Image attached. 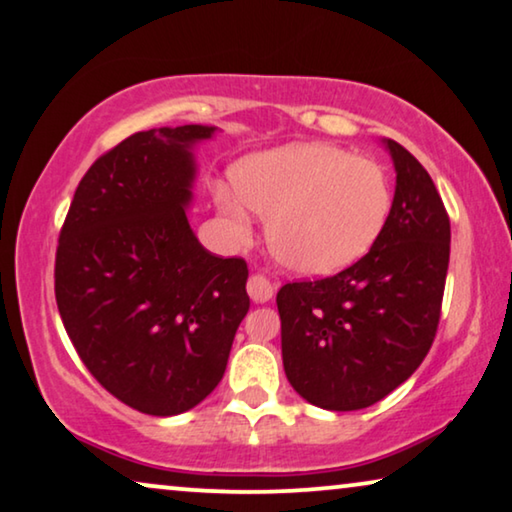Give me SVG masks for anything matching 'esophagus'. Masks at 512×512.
<instances>
[{"instance_id": "esophagus-1", "label": "esophagus", "mask_w": 512, "mask_h": 512, "mask_svg": "<svg viewBox=\"0 0 512 512\" xmlns=\"http://www.w3.org/2000/svg\"><path fill=\"white\" fill-rule=\"evenodd\" d=\"M247 293L254 302H268L274 295V286L270 284V279L263 277V274H251L247 281Z\"/></svg>"}]
</instances>
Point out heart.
Listing matches in <instances>:
<instances>
[{
    "instance_id": "b5f03b06",
    "label": "heart",
    "mask_w": 512,
    "mask_h": 512,
    "mask_svg": "<svg viewBox=\"0 0 512 512\" xmlns=\"http://www.w3.org/2000/svg\"><path fill=\"white\" fill-rule=\"evenodd\" d=\"M233 187L214 203L235 242L251 238V212L268 219L265 238L284 268L323 277L374 247L392 212L381 164L325 143H295L251 154L233 168Z\"/></svg>"
}]
</instances>
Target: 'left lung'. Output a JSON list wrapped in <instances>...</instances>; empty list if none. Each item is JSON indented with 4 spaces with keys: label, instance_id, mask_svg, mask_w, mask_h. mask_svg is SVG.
<instances>
[{
    "label": "left lung",
    "instance_id": "left-lung-1",
    "mask_svg": "<svg viewBox=\"0 0 512 512\" xmlns=\"http://www.w3.org/2000/svg\"><path fill=\"white\" fill-rule=\"evenodd\" d=\"M395 161L392 212L379 240L346 270L277 293L288 383L328 411L367 409L420 367L436 337L450 261V219L409 150Z\"/></svg>",
    "mask_w": 512,
    "mask_h": 512
}]
</instances>
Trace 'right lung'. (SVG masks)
Segmentation results:
<instances>
[{
    "mask_svg": "<svg viewBox=\"0 0 512 512\" xmlns=\"http://www.w3.org/2000/svg\"><path fill=\"white\" fill-rule=\"evenodd\" d=\"M203 124L138 131L80 180L59 233L55 298L90 374L131 409L177 416L226 372L249 311L247 263L207 251L187 205Z\"/></svg>",
    "mask_w": 512,
    "mask_h": 512,
    "instance_id": "obj_1",
    "label": "right lung"
}]
</instances>
